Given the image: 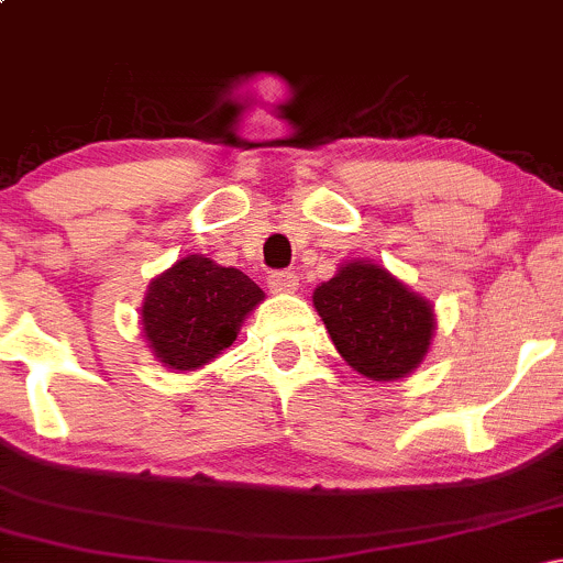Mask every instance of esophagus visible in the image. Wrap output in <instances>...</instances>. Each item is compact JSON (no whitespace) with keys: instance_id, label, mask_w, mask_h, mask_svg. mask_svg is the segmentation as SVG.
I'll list each match as a JSON object with an SVG mask.
<instances>
[{"instance_id":"esophagus-1","label":"esophagus","mask_w":563,"mask_h":563,"mask_svg":"<svg viewBox=\"0 0 563 563\" xmlns=\"http://www.w3.org/2000/svg\"><path fill=\"white\" fill-rule=\"evenodd\" d=\"M267 286L273 294H294V290H299V275L296 273H273L267 277Z\"/></svg>"}]
</instances>
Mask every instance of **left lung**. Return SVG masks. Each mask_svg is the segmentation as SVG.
I'll return each instance as SVG.
<instances>
[{
	"instance_id": "obj_1",
	"label": "left lung",
	"mask_w": 563,
	"mask_h": 563,
	"mask_svg": "<svg viewBox=\"0 0 563 563\" xmlns=\"http://www.w3.org/2000/svg\"><path fill=\"white\" fill-rule=\"evenodd\" d=\"M312 303L346 365L371 380L407 378L434 341L431 301L376 262H344Z\"/></svg>"
}]
</instances>
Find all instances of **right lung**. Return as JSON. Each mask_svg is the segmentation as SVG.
<instances>
[{
	"instance_id": "obj_1",
	"label": "right lung",
	"mask_w": 563,
	"mask_h": 563,
	"mask_svg": "<svg viewBox=\"0 0 563 563\" xmlns=\"http://www.w3.org/2000/svg\"><path fill=\"white\" fill-rule=\"evenodd\" d=\"M262 301L264 290L241 269L187 254L147 286L142 335L164 367L198 371L232 346L243 320Z\"/></svg>"
}]
</instances>
